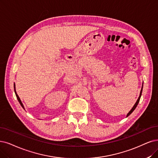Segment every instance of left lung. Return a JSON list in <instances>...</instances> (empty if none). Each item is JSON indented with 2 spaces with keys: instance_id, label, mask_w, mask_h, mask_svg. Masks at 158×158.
<instances>
[{
  "instance_id": "obj_1",
  "label": "left lung",
  "mask_w": 158,
  "mask_h": 158,
  "mask_svg": "<svg viewBox=\"0 0 158 158\" xmlns=\"http://www.w3.org/2000/svg\"><path fill=\"white\" fill-rule=\"evenodd\" d=\"M142 91H143V87H142V89H141V92H140V96H139V98H138V100H137V101L136 102V103H135V104L134 105V106L133 107V108L131 109V110L128 113V114H127V116H129L130 114H131V113H132V112L135 109V108L137 107V105H138V103H139V100H140V98H141V94H142Z\"/></svg>"
}]
</instances>
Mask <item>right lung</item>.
I'll list each match as a JSON object with an SVG mask.
<instances>
[{
  "label": "right lung",
  "mask_w": 158,
  "mask_h": 158,
  "mask_svg": "<svg viewBox=\"0 0 158 158\" xmlns=\"http://www.w3.org/2000/svg\"><path fill=\"white\" fill-rule=\"evenodd\" d=\"M14 89H15V84H14ZM15 90V95H16V97H17V100H18V101H19V103L21 104V106H22V107H23V108H24V107H23V103H22V102H21V100H20L19 97L18 96V95L17 94V93H16V92H15V90Z\"/></svg>",
  "instance_id": "add662e5"
}]
</instances>
